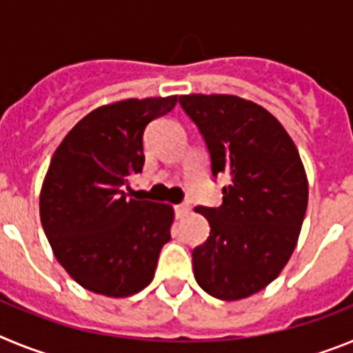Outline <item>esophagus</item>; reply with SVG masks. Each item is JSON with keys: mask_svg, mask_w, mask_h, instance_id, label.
Segmentation results:
<instances>
[{"mask_svg": "<svg viewBox=\"0 0 353 353\" xmlns=\"http://www.w3.org/2000/svg\"><path fill=\"white\" fill-rule=\"evenodd\" d=\"M174 214H176V217H183V215H187L189 214V205L187 203L174 205Z\"/></svg>", "mask_w": 353, "mask_h": 353, "instance_id": "esophagus-1", "label": "esophagus"}]
</instances>
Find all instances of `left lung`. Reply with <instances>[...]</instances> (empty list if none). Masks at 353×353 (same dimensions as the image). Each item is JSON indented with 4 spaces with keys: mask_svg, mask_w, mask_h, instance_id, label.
<instances>
[{
    "mask_svg": "<svg viewBox=\"0 0 353 353\" xmlns=\"http://www.w3.org/2000/svg\"><path fill=\"white\" fill-rule=\"evenodd\" d=\"M180 105L203 136L212 176L226 174L223 203L196 207L210 236L192 251L198 285L215 299L240 301L279 276L297 245L307 176L285 127L236 95H182Z\"/></svg>",
    "mask_w": 353,
    "mask_h": 353,
    "instance_id": "8db88e82",
    "label": "left lung"
}]
</instances>
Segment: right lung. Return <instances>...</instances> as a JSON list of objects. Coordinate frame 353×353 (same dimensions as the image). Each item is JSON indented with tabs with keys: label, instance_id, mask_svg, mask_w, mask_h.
Segmentation results:
<instances>
[{
	"label": "right lung",
	"instance_id": "obj_1",
	"mask_svg": "<svg viewBox=\"0 0 353 353\" xmlns=\"http://www.w3.org/2000/svg\"><path fill=\"white\" fill-rule=\"evenodd\" d=\"M176 95L93 109L56 148L40 191V221L56 260L83 288L129 297L154 279L173 208L127 198L145 164L143 134Z\"/></svg>",
	"mask_w": 353,
	"mask_h": 353
}]
</instances>
